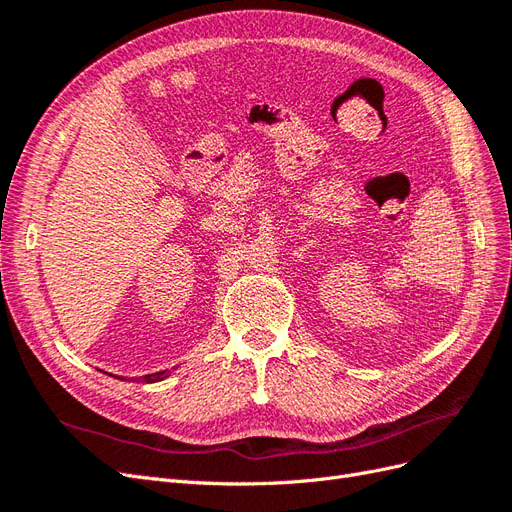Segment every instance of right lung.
<instances>
[{
  "mask_svg": "<svg viewBox=\"0 0 512 512\" xmlns=\"http://www.w3.org/2000/svg\"><path fill=\"white\" fill-rule=\"evenodd\" d=\"M170 376V371H158V374H149V376H143L141 378V382H160V380H164V378H168Z\"/></svg>",
  "mask_w": 512,
  "mask_h": 512,
  "instance_id": "add662e5",
  "label": "right lung"
}]
</instances>
